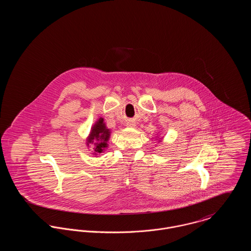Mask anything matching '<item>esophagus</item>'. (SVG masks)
<instances>
[{
	"label": "esophagus",
	"mask_w": 251,
	"mask_h": 251,
	"mask_svg": "<svg viewBox=\"0 0 251 251\" xmlns=\"http://www.w3.org/2000/svg\"><path fill=\"white\" fill-rule=\"evenodd\" d=\"M126 126H129V127H133V126H135V124H134L133 122H127V123H126Z\"/></svg>",
	"instance_id": "esophagus-1"
}]
</instances>
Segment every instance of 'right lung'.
Wrapping results in <instances>:
<instances>
[{
	"label": "right lung",
	"instance_id": "1",
	"mask_svg": "<svg viewBox=\"0 0 251 251\" xmlns=\"http://www.w3.org/2000/svg\"><path fill=\"white\" fill-rule=\"evenodd\" d=\"M110 130L103 123V119L100 118L92 127L91 133L88 137L87 145L90 144L95 150V154L100 153L107 147V141L110 137Z\"/></svg>",
	"mask_w": 251,
	"mask_h": 251
}]
</instances>
